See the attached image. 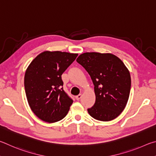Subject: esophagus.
Listing matches in <instances>:
<instances>
[{"label": "esophagus", "mask_w": 156, "mask_h": 156, "mask_svg": "<svg viewBox=\"0 0 156 156\" xmlns=\"http://www.w3.org/2000/svg\"><path fill=\"white\" fill-rule=\"evenodd\" d=\"M81 97H82V95H81V94H80L79 95H77V96H76L75 98L76 100H80Z\"/></svg>", "instance_id": "1"}]
</instances>
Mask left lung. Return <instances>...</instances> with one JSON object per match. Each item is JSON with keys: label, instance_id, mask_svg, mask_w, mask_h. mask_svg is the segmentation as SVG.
Returning a JSON list of instances; mask_svg holds the SVG:
<instances>
[{"label": "left lung", "instance_id": "obj_1", "mask_svg": "<svg viewBox=\"0 0 156 156\" xmlns=\"http://www.w3.org/2000/svg\"><path fill=\"white\" fill-rule=\"evenodd\" d=\"M76 62L85 68L94 86L96 101L88 109L90 115L101 121L118 117L125 108L131 89L129 70L112 53L92 52L81 54Z\"/></svg>", "mask_w": 156, "mask_h": 156}]
</instances>
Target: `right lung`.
<instances>
[{"instance_id":"1","label":"right lung","mask_w":156,"mask_h":156,"mask_svg":"<svg viewBox=\"0 0 156 156\" xmlns=\"http://www.w3.org/2000/svg\"><path fill=\"white\" fill-rule=\"evenodd\" d=\"M77 53L46 51L27 68L24 88L29 107L38 118L55 122L64 118L73 101L63 90L62 75Z\"/></svg>"}]
</instances>
